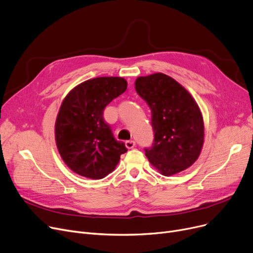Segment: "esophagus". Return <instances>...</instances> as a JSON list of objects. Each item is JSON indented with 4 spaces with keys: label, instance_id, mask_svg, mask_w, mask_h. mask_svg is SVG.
I'll list each match as a JSON object with an SVG mask.
<instances>
[{
    "label": "esophagus",
    "instance_id": "obj_1",
    "mask_svg": "<svg viewBox=\"0 0 253 253\" xmlns=\"http://www.w3.org/2000/svg\"><path fill=\"white\" fill-rule=\"evenodd\" d=\"M125 145L127 149H133L135 147V141L134 140H127L125 142Z\"/></svg>",
    "mask_w": 253,
    "mask_h": 253
}]
</instances>
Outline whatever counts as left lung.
Instances as JSON below:
<instances>
[{"label": "left lung", "instance_id": "obj_1", "mask_svg": "<svg viewBox=\"0 0 253 253\" xmlns=\"http://www.w3.org/2000/svg\"><path fill=\"white\" fill-rule=\"evenodd\" d=\"M135 90L152 112L154 143L144 149L151 164L165 176L192 166L204 142L203 117L195 99L162 73L137 78Z\"/></svg>", "mask_w": 253, "mask_h": 253}]
</instances>
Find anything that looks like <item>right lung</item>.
<instances>
[{
    "label": "right lung",
    "instance_id": "1",
    "mask_svg": "<svg viewBox=\"0 0 253 253\" xmlns=\"http://www.w3.org/2000/svg\"><path fill=\"white\" fill-rule=\"evenodd\" d=\"M126 89L123 78L100 77L76 86L63 99L55 122V140L63 162L75 173L103 178L127 152L103 119L105 106Z\"/></svg>",
    "mask_w": 253,
    "mask_h": 253
}]
</instances>
